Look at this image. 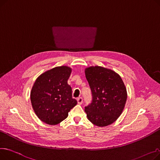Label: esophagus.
Returning a JSON list of instances; mask_svg holds the SVG:
<instances>
[{
  "label": "esophagus",
  "mask_w": 160,
  "mask_h": 160,
  "mask_svg": "<svg viewBox=\"0 0 160 160\" xmlns=\"http://www.w3.org/2000/svg\"><path fill=\"white\" fill-rule=\"evenodd\" d=\"M77 102L79 104H81L83 102V98L82 97H79L77 98Z\"/></svg>",
  "instance_id": "34e87169"
}]
</instances>
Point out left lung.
Returning a JSON list of instances; mask_svg holds the SVG:
<instances>
[{"label": "left lung", "mask_w": 160, "mask_h": 160, "mask_svg": "<svg viewBox=\"0 0 160 160\" xmlns=\"http://www.w3.org/2000/svg\"><path fill=\"white\" fill-rule=\"evenodd\" d=\"M85 74L91 91V102L85 107L89 121L100 127L114 122L121 115L127 98L120 76L102 67H90Z\"/></svg>", "instance_id": "8db88e82"}]
</instances>
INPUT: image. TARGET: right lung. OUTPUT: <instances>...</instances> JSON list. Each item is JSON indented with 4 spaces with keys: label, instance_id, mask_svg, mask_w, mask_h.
Listing matches in <instances>:
<instances>
[{
    "label": "right lung",
    "instance_id": "1",
    "mask_svg": "<svg viewBox=\"0 0 160 160\" xmlns=\"http://www.w3.org/2000/svg\"><path fill=\"white\" fill-rule=\"evenodd\" d=\"M71 69L57 67L41 74L33 84L30 100L38 118L55 125L65 119L68 113L77 104L72 97L71 87L67 83Z\"/></svg>",
    "mask_w": 160,
    "mask_h": 160
}]
</instances>
